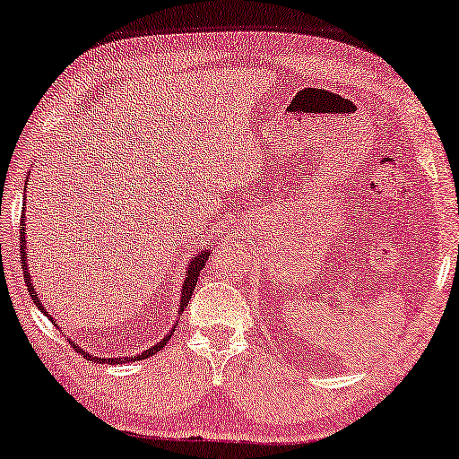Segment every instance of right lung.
Segmentation results:
<instances>
[{"label": "right lung", "mask_w": 459, "mask_h": 459, "mask_svg": "<svg viewBox=\"0 0 459 459\" xmlns=\"http://www.w3.org/2000/svg\"><path fill=\"white\" fill-rule=\"evenodd\" d=\"M22 217H24V213H22ZM20 225H22V230H20V256H22V268H24V281H26V287H28V292H30V297H32V300L36 303V307H39V309L47 315V317L55 323V319L50 317L48 315V311L44 309L42 307V303L39 300V295H36V290H34V287H32V282H30V273H28V260H26V230H24V221H20ZM207 258H209V252L205 250V252H201L199 256H195V260L191 262V266L186 268V276H185V284H183V297H180V313H183L185 309H186V305H189V300H191V295H193V290H195V284H197V279H199V273L203 270V266H205V262H207ZM56 325V323H55ZM172 332H175V329H170V333L164 337L162 342H159L156 345H152V348L150 350H146V351H142L140 356H134L132 359H144V358H150V356H154L156 351H160L164 345H167V342L170 340V335H172ZM71 342V340H69ZM73 343V342H71ZM73 348L79 351V354L82 356V358H87L89 362H91V359H95V362H103V364H119V362H124L122 358H91V354H87V351H82L79 345H74L73 343ZM126 362H130V358H126Z\"/></svg>", "instance_id": "add662e5"}]
</instances>
